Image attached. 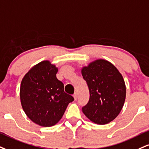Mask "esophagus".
Returning <instances> with one entry per match:
<instances>
[{"label":"esophagus","mask_w":149,"mask_h":149,"mask_svg":"<svg viewBox=\"0 0 149 149\" xmlns=\"http://www.w3.org/2000/svg\"><path fill=\"white\" fill-rule=\"evenodd\" d=\"M73 98H74L75 100H76L77 98H78V96H77L76 93H74V94H73Z\"/></svg>","instance_id":"obj_1"}]
</instances>
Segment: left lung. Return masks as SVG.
I'll list each match as a JSON object with an SVG mask.
<instances>
[{
	"instance_id": "1",
	"label": "left lung",
	"mask_w": 149,
	"mask_h": 149,
	"mask_svg": "<svg viewBox=\"0 0 149 149\" xmlns=\"http://www.w3.org/2000/svg\"><path fill=\"white\" fill-rule=\"evenodd\" d=\"M81 73L89 91V100L82 112L93 123L104 125L119 115L126 99L122 75L111 62L100 59L82 67Z\"/></svg>"
}]
</instances>
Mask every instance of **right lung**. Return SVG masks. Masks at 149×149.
I'll return each instance as SVG.
<instances>
[{
	"instance_id": "1",
	"label": "right lung",
	"mask_w": 149,
	"mask_h": 149,
	"mask_svg": "<svg viewBox=\"0 0 149 149\" xmlns=\"http://www.w3.org/2000/svg\"><path fill=\"white\" fill-rule=\"evenodd\" d=\"M58 71L50 61L39 62L23 78L20 98L28 117L41 126H53L62 119L72 96L64 92V84L57 78Z\"/></svg>"
}]
</instances>
